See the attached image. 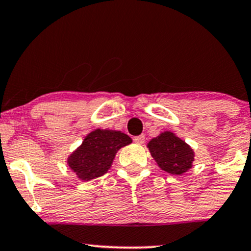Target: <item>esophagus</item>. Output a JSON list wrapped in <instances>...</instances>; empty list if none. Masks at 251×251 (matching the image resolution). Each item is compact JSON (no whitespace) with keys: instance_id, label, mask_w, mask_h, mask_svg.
Instances as JSON below:
<instances>
[{"instance_id":"obj_1","label":"esophagus","mask_w":251,"mask_h":251,"mask_svg":"<svg viewBox=\"0 0 251 251\" xmlns=\"http://www.w3.org/2000/svg\"><path fill=\"white\" fill-rule=\"evenodd\" d=\"M133 140L135 144H139V145L144 144L145 143V135H138V137H135Z\"/></svg>"}]
</instances>
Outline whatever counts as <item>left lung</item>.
I'll return each instance as SVG.
<instances>
[{"mask_svg":"<svg viewBox=\"0 0 251 251\" xmlns=\"http://www.w3.org/2000/svg\"><path fill=\"white\" fill-rule=\"evenodd\" d=\"M149 149L160 168L168 173L182 174L192 167L194 153L191 147L171 132L152 139Z\"/></svg>","mask_w":251,"mask_h":251,"instance_id":"1","label":"left lung"}]
</instances>
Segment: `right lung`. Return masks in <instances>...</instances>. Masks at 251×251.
Here are the masks:
<instances>
[{
    "label": "right lung",
    "instance_id": "1",
    "mask_svg": "<svg viewBox=\"0 0 251 251\" xmlns=\"http://www.w3.org/2000/svg\"><path fill=\"white\" fill-rule=\"evenodd\" d=\"M127 134L119 131L96 129L84 139L81 146L69 158V166L81 180L101 176L110 168L117 151L131 144Z\"/></svg>",
    "mask_w": 251,
    "mask_h": 251
}]
</instances>
